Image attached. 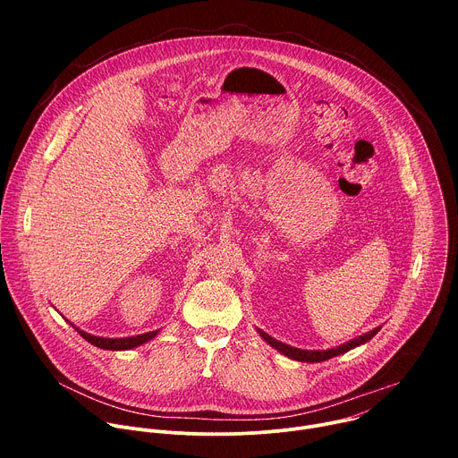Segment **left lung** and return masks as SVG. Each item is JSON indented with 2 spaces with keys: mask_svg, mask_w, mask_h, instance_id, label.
<instances>
[{
  "mask_svg": "<svg viewBox=\"0 0 458 458\" xmlns=\"http://www.w3.org/2000/svg\"><path fill=\"white\" fill-rule=\"evenodd\" d=\"M377 332H378V328H375L373 332H368L366 335H362V337H359V339H353V341H350V343H346V344H343V346H339V348L322 350V352H310V350L292 348V346H288V344H284V343L276 341L274 337H270L268 334L260 332V330H259V335L263 337V339H265L272 348H276L277 352L284 353V355H286V357H290V359H295V360H301V362H322V360H328V359H332V357H335V355L346 353V352H350L352 348H355V346H359V344L368 343V341H369Z\"/></svg>",
  "mask_w": 458,
  "mask_h": 458,
  "instance_id": "1",
  "label": "left lung"
}]
</instances>
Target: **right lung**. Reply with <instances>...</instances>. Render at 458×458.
Masks as SVG:
<instances>
[{
	"label": "right lung",
	"mask_w": 458,
	"mask_h": 458,
	"mask_svg": "<svg viewBox=\"0 0 458 458\" xmlns=\"http://www.w3.org/2000/svg\"><path fill=\"white\" fill-rule=\"evenodd\" d=\"M78 332L81 334V337L85 341H89L90 344H94L98 348H103V350H132V348H138V346L145 344L147 341L154 339L159 330L148 332V334H143V335H136V337H124V339H105V337H96V335L85 334L81 330H78Z\"/></svg>",
	"instance_id": "right-lung-1"
}]
</instances>
